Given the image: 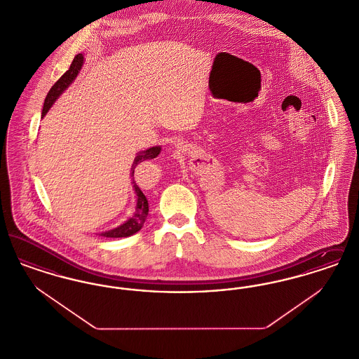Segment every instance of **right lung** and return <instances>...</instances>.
Segmentation results:
<instances>
[{"instance_id": "add662e5", "label": "right lung", "mask_w": 359, "mask_h": 359, "mask_svg": "<svg viewBox=\"0 0 359 359\" xmlns=\"http://www.w3.org/2000/svg\"><path fill=\"white\" fill-rule=\"evenodd\" d=\"M82 65H83V55L78 53L74 57L69 69L57 79V82L52 86L51 90L48 91V94L46 97V101H44V107H43L41 117L46 116V113L50 110V107L57 100V97L72 83V81L76 78L78 72L82 69ZM160 151H161L160 147H154V148H149V149H147L144 152L137 154L136 157H135V161L132 164V170H130V176H132V180H133L132 183H133V187H135L137 195L136 212H135V215L132 218H129L126 222L121 224L120 227L101 233L100 236L106 237V238H122V237L133 236L138 230H141V227L144 226V222H145V219L148 217L149 207H148V201H147L145 195L142 194L141 188L138 187L136 182H135V170H136L137 165L141 164L142 161L152 160L154 157H157L158 154H160Z\"/></svg>"}]
</instances>
